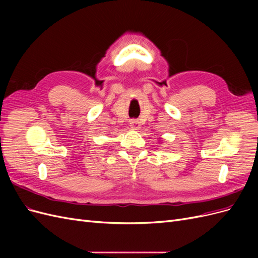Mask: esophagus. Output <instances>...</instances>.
I'll use <instances>...</instances> for the list:
<instances>
[{
	"label": "esophagus",
	"instance_id": "34e87169",
	"mask_svg": "<svg viewBox=\"0 0 258 258\" xmlns=\"http://www.w3.org/2000/svg\"><path fill=\"white\" fill-rule=\"evenodd\" d=\"M140 126H141V124H140V121L138 119H131L130 120V127L132 129L138 130L140 128Z\"/></svg>",
	"mask_w": 258,
	"mask_h": 258
}]
</instances>
